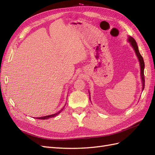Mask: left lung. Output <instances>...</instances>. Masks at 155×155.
<instances>
[{
	"label": "left lung",
	"instance_id": "8db88e82",
	"mask_svg": "<svg viewBox=\"0 0 155 155\" xmlns=\"http://www.w3.org/2000/svg\"><path fill=\"white\" fill-rule=\"evenodd\" d=\"M128 41L129 42L130 45L132 46V47L133 48V49L135 51V53H136V55H137L139 62H140V70H141V74H141V78H142V87H142V91H143L144 87H145V77H144L145 64H144V61H143V59L142 58V56L141 55V54H140L137 43V42H136V41L134 39V38H133L132 37H129ZM89 98H90V97H89Z\"/></svg>",
	"mask_w": 155,
	"mask_h": 155
}]
</instances>
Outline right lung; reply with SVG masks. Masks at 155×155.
Segmentation results:
<instances>
[{
  "mask_svg": "<svg viewBox=\"0 0 155 155\" xmlns=\"http://www.w3.org/2000/svg\"><path fill=\"white\" fill-rule=\"evenodd\" d=\"M64 109V108H63ZM63 109H62L60 111H59L58 112H57V113L55 114H51V115H48V116H43V117H39V118H37V119H39V120H47V119H49V118H53V117H55L57 116L58 114H59L61 112Z\"/></svg>",
  "mask_w": 155,
  "mask_h": 155,
  "instance_id": "add662e5",
  "label": "right lung"
}]
</instances>
